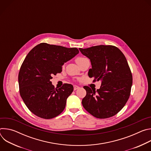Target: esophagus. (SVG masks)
Masks as SVG:
<instances>
[{"label":"esophagus","mask_w":151,"mask_h":151,"mask_svg":"<svg viewBox=\"0 0 151 151\" xmlns=\"http://www.w3.org/2000/svg\"><path fill=\"white\" fill-rule=\"evenodd\" d=\"M78 88H79V87H78V86H77V85H74V86H73V89H74V90H76L78 89Z\"/></svg>","instance_id":"obj_1"}]
</instances>
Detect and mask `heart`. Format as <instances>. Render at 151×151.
Instances as JSON below:
<instances>
[{
    "label": "heart",
    "mask_w": 151,
    "mask_h": 151,
    "mask_svg": "<svg viewBox=\"0 0 151 151\" xmlns=\"http://www.w3.org/2000/svg\"><path fill=\"white\" fill-rule=\"evenodd\" d=\"M84 59H85V58H84V57H78V58L76 59V63L78 64L80 62H81L82 61H83Z\"/></svg>",
    "instance_id": "heart-1"
}]
</instances>
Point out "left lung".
<instances>
[{"label": "left lung", "mask_w": 151, "mask_h": 151, "mask_svg": "<svg viewBox=\"0 0 151 151\" xmlns=\"http://www.w3.org/2000/svg\"><path fill=\"white\" fill-rule=\"evenodd\" d=\"M88 57L92 68L88 76L94 81H101L99 89L85 86L87 91L82 104L93 116L100 119L114 116L125 106L130 95L132 74L123 53L112 45H97L79 48Z\"/></svg>", "instance_id": "8db88e82"}]
</instances>
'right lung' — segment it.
<instances>
[{"label":"right lung","mask_w":151,"mask_h":151,"mask_svg":"<svg viewBox=\"0 0 151 151\" xmlns=\"http://www.w3.org/2000/svg\"><path fill=\"white\" fill-rule=\"evenodd\" d=\"M79 53L76 48L50 45L35 47L27 55L18 74L20 96L35 115L51 119L64 109L68 97L73 91L71 84L55 88L50 80L62 71V66Z\"/></svg>","instance_id":"1"}]
</instances>
